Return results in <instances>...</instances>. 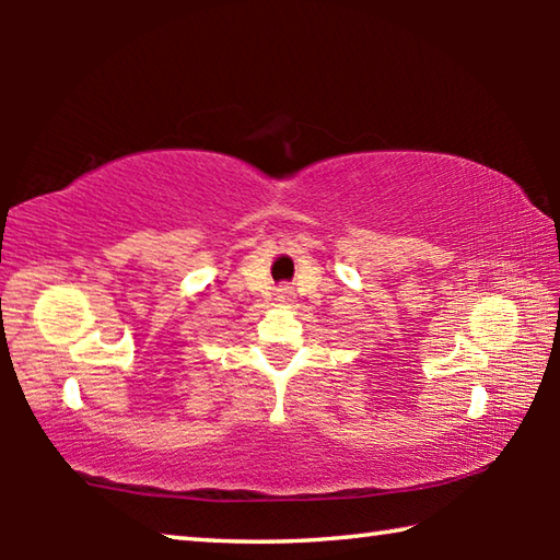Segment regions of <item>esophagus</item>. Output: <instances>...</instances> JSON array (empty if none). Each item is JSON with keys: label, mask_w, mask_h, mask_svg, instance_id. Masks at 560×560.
I'll return each mask as SVG.
<instances>
[{"label": "esophagus", "mask_w": 560, "mask_h": 560, "mask_svg": "<svg viewBox=\"0 0 560 560\" xmlns=\"http://www.w3.org/2000/svg\"><path fill=\"white\" fill-rule=\"evenodd\" d=\"M277 301H279V303H291V301H293V291H291L289 287H281V289L277 291Z\"/></svg>", "instance_id": "1"}]
</instances>
